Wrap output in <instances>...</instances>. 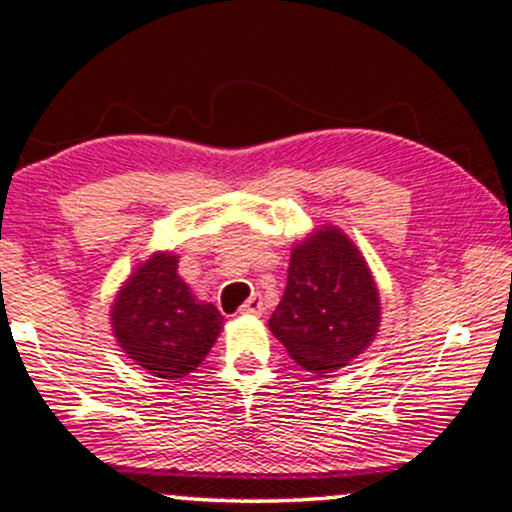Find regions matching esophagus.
<instances>
[{"instance_id": "obj_1", "label": "esophagus", "mask_w": 512, "mask_h": 512, "mask_svg": "<svg viewBox=\"0 0 512 512\" xmlns=\"http://www.w3.org/2000/svg\"><path fill=\"white\" fill-rule=\"evenodd\" d=\"M240 313H243V316H262V313H265V303H262L260 296L255 294L240 306Z\"/></svg>"}]
</instances>
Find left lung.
<instances>
[{
  "instance_id": "obj_1",
  "label": "left lung",
  "mask_w": 512,
  "mask_h": 512,
  "mask_svg": "<svg viewBox=\"0 0 512 512\" xmlns=\"http://www.w3.org/2000/svg\"><path fill=\"white\" fill-rule=\"evenodd\" d=\"M381 323L379 289L357 245L320 226L291 247L289 277L269 330L306 372L328 376L372 345Z\"/></svg>"
}]
</instances>
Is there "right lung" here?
Returning a JSON list of instances; mask_svg holds the SVG:
<instances>
[{
  "instance_id": "right-lung-1",
  "label": "right lung",
  "mask_w": 512,
  "mask_h": 512,
  "mask_svg": "<svg viewBox=\"0 0 512 512\" xmlns=\"http://www.w3.org/2000/svg\"><path fill=\"white\" fill-rule=\"evenodd\" d=\"M177 262L174 252H153L111 303V330L126 357L170 381L194 372L223 328L218 308L196 299Z\"/></svg>"
}]
</instances>
